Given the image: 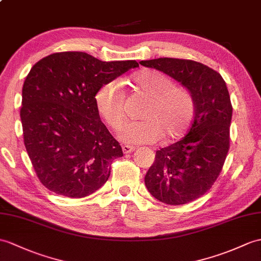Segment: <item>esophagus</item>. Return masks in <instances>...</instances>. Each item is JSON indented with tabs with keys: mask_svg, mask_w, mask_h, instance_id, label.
I'll list each match as a JSON object with an SVG mask.
<instances>
[{
	"mask_svg": "<svg viewBox=\"0 0 261 261\" xmlns=\"http://www.w3.org/2000/svg\"><path fill=\"white\" fill-rule=\"evenodd\" d=\"M136 150V148L135 147H131V145H122V151H123V153H131V152H133V151Z\"/></svg>",
	"mask_w": 261,
	"mask_h": 261,
	"instance_id": "34e87169",
	"label": "esophagus"
}]
</instances>
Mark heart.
Masks as SVG:
<instances>
[{
  "mask_svg": "<svg viewBox=\"0 0 261 261\" xmlns=\"http://www.w3.org/2000/svg\"><path fill=\"white\" fill-rule=\"evenodd\" d=\"M138 93L147 99L139 114L142 121L126 124L120 139L129 144L169 143L182 138L189 130L196 112V102L187 88L156 70H143L132 76ZM125 94L122 84L108 81L94 94L95 107L106 123L114 131L125 122Z\"/></svg>",
  "mask_w": 261,
  "mask_h": 261,
  "instance_id": "heart-1",
  "label": "heart"
}]
</instances>
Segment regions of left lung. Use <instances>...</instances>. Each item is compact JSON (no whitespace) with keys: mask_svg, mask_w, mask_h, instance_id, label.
I'll return each instance as SVG.
<instances>
[{"mask_svg":"<svg viewBox=\"0 0 261 261\" xmlns=\"http://www.w3.org/2000/svg\"><path fill=\"white\" fill-rule=\"evenodd\" d=\"M140 64L173 77L195 98L196 112L188 133L156 151L144 177L147 189L159 201L186 204L214 186L227 158L232 106L226 82L217 71L192 60L159 58Z\"/></svg>","mask_w":261,"mask_h":261,"instance_id":"left-lung-1","label":"left lung"}]
</instances>
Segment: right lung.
Returning a JSON list of instances; mask_svg holds the SVG:
<instances>
[{
  "instance_id": "add662e5",
  "label": "right lung",
  "mask_w": 261,
  "mask_h": 261,
  "mask_svg": "<svg viewBox=\"0 0 261 261\" xmlns=\"http://www.w3.org/2000/svg\"><path fill=\"white\" fill-rule=\"evenodd\" d=\"M137 61L103 62L84 52H59L36 62L24 81L23 139L40 182L69 198L93 193L110 177L122 148L102 123L94 94Z\"/></svg>"
}]
</instances>
